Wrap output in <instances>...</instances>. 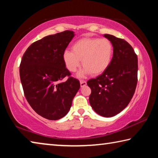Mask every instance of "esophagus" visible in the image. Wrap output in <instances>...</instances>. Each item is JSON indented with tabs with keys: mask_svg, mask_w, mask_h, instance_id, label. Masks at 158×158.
Returning a JSON list of instances; mask_svg holds the SVG:
<instances>
[{
	"mask_svg": "<svg viewBox=\"0 0 158 158\" xmlns=\"http://www.w3.org/2000/svg\"><path fill=\"white\" fill-rule=\"evenodd\" d=\"M86 81H84V80H80V85H81V87H84L85 85H86Z\"/></svg>",
	"mask_w": 158,
	"mask_h": 158,
	"instance_id": "34e87169",
	"label": "esophagus"
}]
</instances>
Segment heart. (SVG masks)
<instances>
[{"label":"heart","mask_w":158,"mask_h":158,"mask_svg":"<svg viewBox=\"0 0 158 158\" xmlns=\"http://www.w3.org/2000/svg\"><path fill=\"white\" fill-rule=\"evenodd\" d=\"M114 48L110 40L105 38L85 37L79 39L72 46V51L66 50L63 53L65 68L71 73H75L81 60L84 67L79 74L80 77L91 73L99 75L109 67L113 57Z\"/></svg>","instance_id":"1"}]
</instances>
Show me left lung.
<instances>
[{"label":"left lung","instance_id":"1","mask_svg":"<svg viewBox=\"0 0 158 158\" xmlns=\"http://www.w3.org/2000/svg\"><path fill=\"white\" fill-rule=\"evenodd\" d=\"M114 47L110 65L101 75L87 81L91 89L89 102L96 113L112 117L126 107L137 84L138 58L132 46L123 39L105 34Z\"/></svg>","mask_w":158,"mask_h":158}]
</instances>
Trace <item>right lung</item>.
<instances>
[{
  "mask_svg": "<svg viewBox=\"0 0 158 158\" xmlns=\"http://www.w3.org/2000/svg\"><path fill=\"white\" fill-rule=\"evenodd\" d=\"M74 32L65 31L33 42L23 53L20 79L28 102L40 116L56 121L65 116L80 88L65 68L63 53ZM65 77L68 79L63 81Z\"/></svg>",
  "mask_w": 158,
  "mask_h": 158,
  "instance_id": "1",
  "label": "right lung"
}]
</instances>
